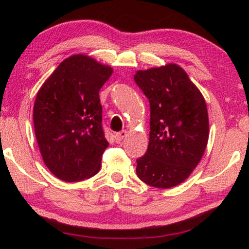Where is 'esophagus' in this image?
Segmentation results:
<instances>
[{"label": "esophagus", "instance_id": "esophagus-1", "mask_svg": "<svg viewBox=\"0 0 249 249\" xmlns=\"http://www.w3.org/2000/svg\"><path fill=\"white\" fill-rule=\"evenodd\" d=\"M127 136V132H126V130H122V132H120V133H117L116 135H115V140H116V142H121L122 141L124 140V138Z\"/></svg>", "mask_w": 249, "mask_h": 249}]
</instances>
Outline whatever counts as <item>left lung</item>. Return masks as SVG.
Segmentation results:
<instances>
[{"label": "left lung", "mask_w": 249, "mask_h": 249, "mask_svg": "<svg viewBox=\"0 0 249 249\" xmlns=\"http://www.w3.org/2000/svg\"><path fill=\"white\" fill-rule=\"evenodd\" d=\"M134 80L150 104L149 144L136 160V174L151 187H176L199 165L208 145L205 100L176 64L138 70Z\"/></svg>", "instance_id": "8db88e82"}]
</instances>
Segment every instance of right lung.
<instances>
[{"label": "right lung", "instance_id": "obj_1", "mask_svg": "<svg viewBox=\"0 0 249 249\" xmlns=\"http://www.w3.org/2000/svg\"><path fill=\"white\" fill-rule=\"evenodd\" d=\"M113 68L83 53L65 59L37 92L34 128L52 174L75 182L98 174L108 142L99 91Z\"/></svg>", "mask_w": 249, "mask_h": 249}]
</instances>
